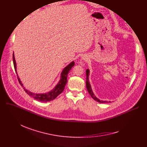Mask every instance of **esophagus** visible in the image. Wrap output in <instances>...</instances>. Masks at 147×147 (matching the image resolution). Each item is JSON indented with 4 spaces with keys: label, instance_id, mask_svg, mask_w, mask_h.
<instances>
[{
    "label": "esophagus",
    "instance_id": "1",
    "mask_svg": "<svg viewBox=\"0 0 147 147\" xmlns=\"http://www.w3.org/2000/svg\"><path fill=\"white\" fill-rule=\"evenodd\" d=\"M81 59H82L83 61H84V60H86V59H87V57H86V55H83V56H82Z\"/></svg>",
    "mask_w": 147,
    "mask_h": 147
}]
</instances>
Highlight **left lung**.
<instances>
[{
    "mask_svg": "<svg viewBox=\"0 0 147 147\" xmlns=\"http://www.w3.org/2000/svg\"><path fill=\"white\" fill-rule=\"evenodd\" d=\"M89 69H87L86 71V88L87 90L88 91V92L89 93L90 95L91 96V97L93 98L94 100H95L96 101L100 102V103H108V102H111V101H102V100H100L99 99H98L94 94L93 91H92V88H91V85L89 82Z\"/></svg>",
    "mask_w": 147,
    "mask_h": 147,
    "instance_id": "8db88e82",
    "label": "left lung"
}]
</instances>
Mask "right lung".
<instances>
[{
    "instance_id": "1",
    "label": "right lung",
    "mask_w": 147,
    "mask_h": 147,
    "mask_svg": "<svg viewBox=\"0 0 147 147\" xmlns=\"http://www.w3.org/2000/svg\"><path fill=\"white\" fill-rule=\"evenodd\" d=\"M13 62L14 68H15V72H16V73H17L18 81H19L21 85L23 87V88H24V90L26 91V93L28 95H29L30 96H32L36 100H37V101H41V102H48V101H52V100L55 99L57 98V96H58L61 93L63 92V91L64 89V87L65 86V84H67V82L68 73L69 71L71 69V68L74 65V62L72 61L71 63H70L68 65H67L63 69V70L62 71V72L61 73L60 79H59L58 83L57 84V85L54 87V88L53 89H52L51 90H50L48 92H46V93H42V94H37L36 93H36H34V92H31V91L26 89V88H24V86H23V84L21 83V81L17 74V64H16V61H15L13 53Z\"/></svg>"
}]
</instances>
